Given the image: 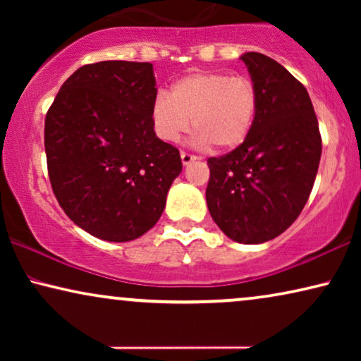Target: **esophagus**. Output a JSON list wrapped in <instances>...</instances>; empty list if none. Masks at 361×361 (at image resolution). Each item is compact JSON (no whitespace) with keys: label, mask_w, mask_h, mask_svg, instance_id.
Returning <instances> with one entry per match:
<instances>
[{"label":"esophagus","mask_w":361,"mask_h":361,"mask_svg":"<svg viewBox=\"0 0 361 361\" xmlns=\"http://www.w3.org/2000/svg\"><path fill=\"white\" fill-rule=\"evenodd\" d=\"M180 159H182V164H184V166H189L190 162H194V161L197 159V157H195V156H192V154H187V152L182 151V152H180Z\"/></svg>","instance_id":"esophagus-1"}]
</instances>
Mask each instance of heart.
Returning a JSON list of instances; mask_svg holds the SVG:
<instances>
[{
  "label": "heart",
  "instance_id": "heart-1",
  "mask_svg": "<svg viewBox=\"0 0 361 361\" xmlns=\"http://www.w3.org/2000/svg\"><path fill=\"white\" fill-rule=\"evenodd\" d=\"M258 113V92L246 77L226 72H194L174 82L171 93L157 92L151 123L157 137L177 142L189 130L200 147L230 151L243 145Z\"/></svg>",
  "mask_w": 361,
  "mask_h": 361
}]
</instances>
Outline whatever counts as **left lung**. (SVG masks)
<instances>
[{
  "label": "left lung",
  "instance_id": "8db88e82",
  "mask_svg": "<svg viewBox=\"0 0 361 361\" xmlns=\"http://www.w3.org/2000/svg\"><path fill=\"white\" fill-rule=\"evenodd\" d=\"M258 92V113L243 145L210 157L207 205L230 240L264 243L302 212L317 176L322 140L305 87L259 52L240 57Z\"/></svg>",
  "mask_w": 361,
  "mask_h": 361
}]
</instances>
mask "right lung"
I'll use <instances>...</instances> for the list:
<instances>
[{
	"mask_svg": "<svg viewBox=\"0 0 361 361\" xmlns=\"http://www.w3.org/2000/svg\"><path fill=\"white\" fill-rule=\"evenodd\" d=\"M149 62L88 63L63 82L44 128L49 179L77 226L105 241H131L161 219L179 151L156 136Z\"/></svg>",
	"mask_w": 361,
	"mask_h": 361,
	"instance_id": "obj_1",
	"label": "right lung"
}]
</instances>
